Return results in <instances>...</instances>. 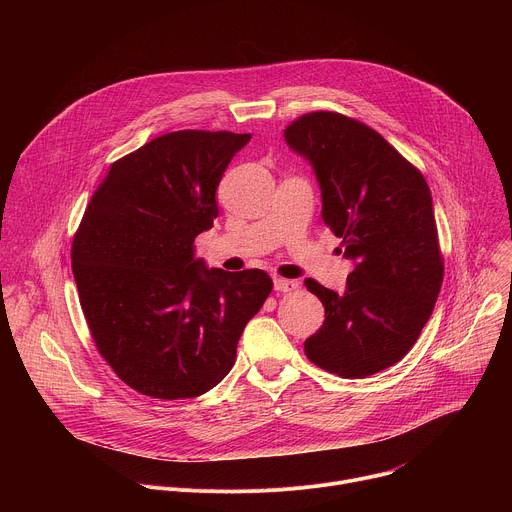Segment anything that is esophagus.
<instances>
[{"label": "esophagus", "mask_w": 512, "mask_h": 512, "mask_svg": "<svg viewBox=\"0 0 512 512\" xmlns=\"http://www.w3.org/2000/svg\"><path fill=\"white\" fill-rule=\"evenodd\" d=\"M273 287H275V291H294V289H298L300 287V283L296 281V279H283V277H275L273 279Z\"/></svg>", "instance_id": "obj_1"}]
</instances>
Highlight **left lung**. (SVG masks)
<instances>
[{"label": "left lung", "mask_w": 512, "mask_h": 512, "mask_svg": "<svg viewBox=\"0 0 512 512\" xmlns=\"http://www.w3.org/2000/svg\"><path fill=\"white\" fill-rule=\"evenodd\" d=\"M283 137L312 164L324 223L354 263L342 294L306 279L326 310L306 356L344 379L371 377L411 350L440 294L429 186L381 133L340 113H308Z\"/></svg>", "instance_id": "8db88e82"}]
</instances>
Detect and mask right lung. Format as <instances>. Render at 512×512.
<instances>
[{
	"instance_id": "1",
	"label": "right lung",
	"mask_w": 512,
	"mask_h": 512,
	"mask_svg": "<svg viewBox=\"0 0 512 512\" xmlns=\"http://www.w3.org/2000/svg\"><path fill=\"white\" fill-rule=\"evenodd\" d=\"M251 133L184 129L111 164L72 241L81 308L101 356L141 395L190 399L221 383L273 281L208 269L194 239Z\"/></svg>"
}]
</instances>
